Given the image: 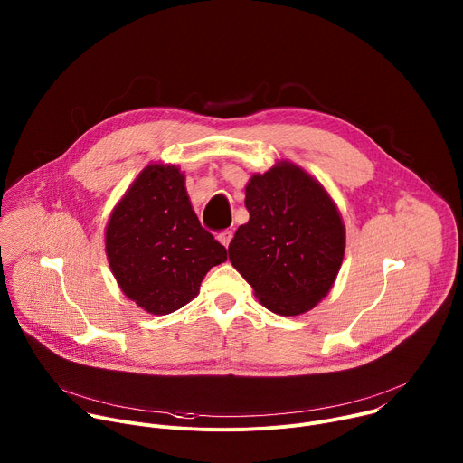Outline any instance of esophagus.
Returning <instances> with one entry per match:
<instances>
[{"label": "esophagus", "mask_w": 463, "mask_h": 463, "mask_svg": "<svg viewBox=\"0 0 463 463\" xmlns=\"http://www.w3.org/2000/svg\"><path fill=\"white\" fill-rule=\"evenodd\" d=\"M231 240H232V232H231V231H223V232L218 234V241H220L222 245H225V247H229Z\"/></svg>", "instance_id": "esophagus-1"}]
</instances>
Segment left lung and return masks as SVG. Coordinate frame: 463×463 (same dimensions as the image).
Returning a JSON list of instances; mask_svg holds the SVG:
<instances>
[{"label": "left lung", "mask_w": 463, "mask_h": 463, "mask_svg": "<svg viewBox=\"0 0 463 463\" xmlns=\"http://www.w3.org/2000/svg\"><path fill=\"white\" fill-rule=\"evenodd\" d=\"M249 222L231 245L232 268L269 311L295 317L313 309L335 284L346 229L332 195L304 168L279 161L245 186Z\"/></svg>", "instance_id": "obj_1"}]
</instances>
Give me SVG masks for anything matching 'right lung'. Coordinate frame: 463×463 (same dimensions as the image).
I'll list each match as a JSON object with an SVG mask.
<instances>
[{
    "instance_id": "obj_1",
    "label": "right lung",
    "mask_w": 463,
    "mask_h": 463,
    "mask_svg": "<svg viewBox=\"0 0 463 463\" xmlns=\"http://www.w3.org/2000/svg\"><path fill=\"white\" fill-rule=\"evenodd\" d=\"M106 256L120 291L152 315H168L200 293L225 247L197 220L175 165L150 163L106 225Z\"/></svg>"
}]
</instances>
